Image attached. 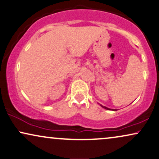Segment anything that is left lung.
<instances>
[{"instance_id":"obj_1","label":"left lung","mask_w":159,"mask_h":159,"mask_svg":"<svg viewBox=\"0 0 159 159\" xmlns=\"http://www.w3.org/2000/svg\"><path fill=\"white\" fill-rule=\"evenodd\" d=\"M100 106H101V107H103V108H105V109H107V110H112V111H116L115 109H111V108H107V107H106V106H102L101 104H100Z\"/></svg>"}]
</instances>
